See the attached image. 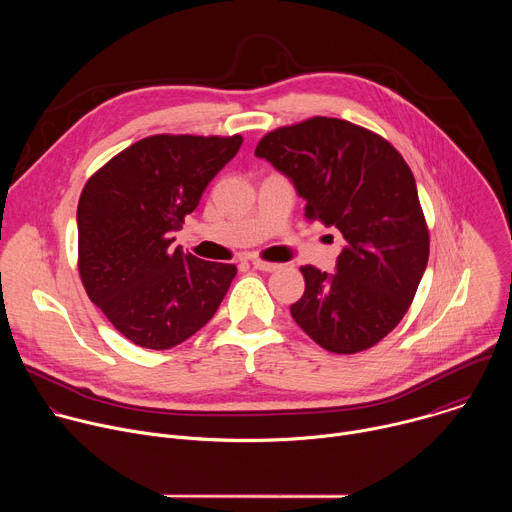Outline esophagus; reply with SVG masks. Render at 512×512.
I'll return each mask as SVG.
<instances>
[{"mask_svg": "<svg viewBox=\"0 0 512 512\" xmlns=\"http://www.w3.org/2000/svg\"><path fill=\"white\" fill-rule=\"evenodd\" d=\"M251 265H253L255 269H259V271H265V273L279 269V265H277V263H271V261H263V259H257V257H253V259H251Z\"/></svg>", "mask_w": 512, "mask_h": 512, "instance_id": "34e87169", "label": "esophagus"}]
</instances>
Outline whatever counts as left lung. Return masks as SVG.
Instances as JSON below:
<instances>
[{"label": "left lung", "mask_w": 512, "mask_h": 512, "mask_svg": "<svg viewBox=\"0 0 512 512\" xmlns=\"http://www.w3.org/2000/svg\"><path fill=\"white\" fill-rule=\"evenodd\" d=\"M255 156L294 182L308 221L336 227L346 241L334 275L300 267L306 291L291 318L330 352L375 346L407 314L429 257L407 162L385 137L336 117L269 131Z\"/></svg>", "instance_id": "left-lung-1"}]
</instances>
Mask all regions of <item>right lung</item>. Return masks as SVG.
<instances>
[{
  "instance_id": "right-lung-1",
  "label": "right lung",
  "mask_w": 512,
  "mask_h": 512,
  "mask_svg": "<svg viewBox=\"0 0 512 512\" xmlns=\"http://www.w3.org/2000/svg\"><path fill=\"white\" fill-rule=\"evenodd\" d=\"M241 143L239 133L143 137L85 184L79 273L91 302L133 344L172 348L221 306L237 267L172 249V233Z\"/></svg>"
}]
</instances>
